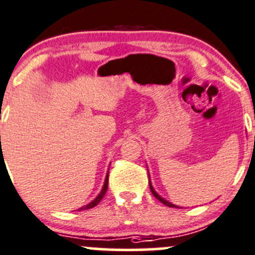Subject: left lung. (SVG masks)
<instances>
[{"instance_id": "obj_1", "label": "left lung", "mask_w": 255, "mask_h": 255, "mask_svg": "<svg viewBox=\"0 0 255 255\" xmlns=\"http://www.w3.org/2000/svg\"><path fill=\"white\" fill-rule=\"evenodd\" d=\"M149 187H150V191H151V194H153L154 196H155L156 199L159 200V201H160V202H163L164 205H166V206H169V207H177V206H175V205L170 204V202H168V201H166V200H164L163 197H160V196H159V195L156 194V192H155V190L153 189V186H151V184H150V182H149Z\"/></svg>"}]
</instances>
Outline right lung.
<instances>
[{"instance_id": "1", "label": "right lung", "mask_w": 255, "mask_h": 255, "mask_svg": "<svg viewBox=\"0 0 255 255\" xmlns=\"http://www.w3.org/2000/svg\"><path fill=\"white\" fill-rule=\"evenodd\" d=\"M107 189H109V174H107V176H106V180H105L104 187H102V190H101V192H100V194H99V196H97L96 199L94 200V201H92V202H90L89 205H86V206H84V207L79 208V210H89V208H92V207H95V206H96V205L99 204L100 201H101V200H102V197L105 196V194H106Z\"/></svg>"}]
</instances>
